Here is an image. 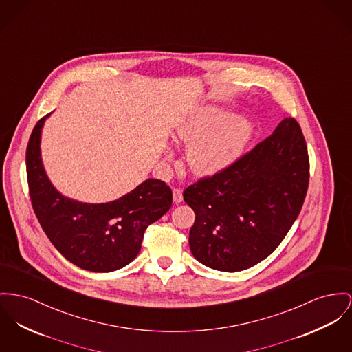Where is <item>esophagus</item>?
Instances as JSON below:
<instances>
[{"instance_id":"obj_1","label":"esophagus","mask_w":352,"mask_h":352,"mask_svg":"<svg viewBox=\"0 0 352 352\" xmlns=\"http://www.w3.org/2000/svg\"><path fill=\"white\" fill-rule=\"evenodd\" d=\"M172 193H173V201L176 204H180L183 201V190L180 188H173Z\"/></svg>"}]
</instances>
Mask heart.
Returning <instances> with one entry per match:
<instances>
[{"label": "heart", "mask_w": 352, "mask_h": 352, "mask_svg": "<svg viewBox=\"0 0 352 352\" xmlns=\"http://www.w3.org/2000/svg\"><path fill=\"white\" fill-rule=\"evenodd\" d=\"M252 124L230 112L207 108L190 115L176 129L175 139L189 144V169L197 176H211L234 164L252 136Z\"/></svg>", "instance_id": "b5f03b06"}]
</instances>
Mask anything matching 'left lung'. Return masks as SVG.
<instances>
[{
	"instance_id": "left-lung-1",
	"label": "left lung",
	"mask_w": 352,
	"mask_h": 352,
	"mask_svg": "<svg viewBox=\"0 0 352 352\" xmlns=\"http://www.w3.org/2000/svg\"><path fill=\"white\" fill-rule=\"evenodd\" d=\"M309 159L295 118L281 121L234 164L204 176L183 196L196 213L189 231L193 256L226 272L247 270L270 256L305 203Z\"/></svg>"
}]
</instances>
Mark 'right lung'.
Masks as SVG:
<instances>
[{"label": "right lung", "instance_id": "1", "mask_svg": "<svg viewBox=\"0 0 352 352\" xmlns=\"http://www.w3.org/2000/svg\"><path fill=\"white\" fill-rule=\"evenodd\" d=\"M45 118L34 125L26 146L29 196L44 232L60 254L77 267L111 272L139 255L144 232L172 206V190L149 179L107 204H85L60 195L50 184L40 155Z\"/></svg>", "mask_w": 352, "mask_h": 352}]
</instances>
